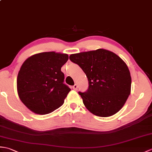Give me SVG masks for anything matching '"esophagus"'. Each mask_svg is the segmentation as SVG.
<instances>
[{
	"instance_id": "obj_1",
	"label": "esophagus",
	"mask_w": 152,
	"mask_h": 152,
	"mask_svg": "<svg viewBox=\"0 0 152 152\" xmlns=\"http://www.w3.org/2000/svg\"><path fill=\"white\" fill-rule=\"evenodd\" d=\"M72 88H73L74 90L76 91V90L77 89V84H75V85H74V86H73Z\"/></svg>"
}]
</instances>
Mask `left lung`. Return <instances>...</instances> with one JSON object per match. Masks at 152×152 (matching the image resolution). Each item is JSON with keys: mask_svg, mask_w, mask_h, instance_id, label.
Listing matches in <instances>:
<instances>
[{"mask_svg": "<svg viewBox=\"0 0 152 152\" xmlns=\"http://www.w3.org/2000/svg\"><path fill=\"white\" fill-rule=\"evenodd\" d=\"M69 59L80 66L89 81L86 92H79L88 110L101 117L121 110L131 93L132 77L126 63L102 48L71 54Z\"/></svg>", "mask_w": 152, "mask_h": 152, "instance_id": "1", "label": "left lung"}]
</instances>
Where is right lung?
<instances>
[{"instance_id": "obj_1", "label": "right lung", "mask_w": 152, "mask_h": 152, "mask_svg": "<svg viewBox=\"0 0 152 152\" xmlns=\"http://www.w3.org/2000/svg\"><path fill=\"white\" fill-rule=\"evenodd\" d=\"M68 59L66 54L48 52L31 56L23 63L17 76V92L34 113L48 114L64 103L70 89L63 83L61 68Z\"/></svg>"}]
</instances>
